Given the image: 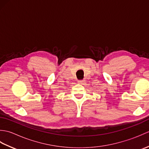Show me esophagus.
I'll list each match as a JSON object with an SVG mask.
<instances>
[{
    "instance_id": "obj_1",
    "label": "esophagus",
    "mask_w": 149,
    "mask_h": 149,
    "mask_svg": "<svg viewBox=\"0 0 149 149\" xmlns=\"http://www.w3.org/2000/svg\"><path fill=\"white\" fill-rule=\"evenodd\" d=\"M77 83L80 84H83L85 83V81L84 80H79L77 81Z\"/></svg>"
}]
</instances>
